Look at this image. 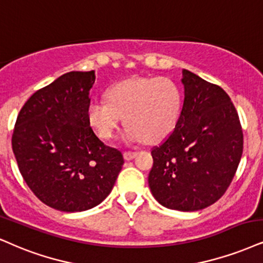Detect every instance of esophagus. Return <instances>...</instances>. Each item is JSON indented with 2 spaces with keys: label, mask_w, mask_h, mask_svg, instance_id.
I'll use <instances>...</instances> for the list:
<instances>
[{
  "label": "esophagus",
  "mask_w": 263,
  "mask_h": 263,
  "mask_svg": "<svg viewBox=\"0 0 263 263\" xmlns=\"http://www.w3.org/2000/svg\"><path fill=\"white\" fill-rule=\"evenodd\" d=\"M135 155H137V152H134V151H124L123 156H124L126 161H129V160H132V158H134Z\"/></svg>",
  "instance_id": "esophagus-1"
}]
</instances>
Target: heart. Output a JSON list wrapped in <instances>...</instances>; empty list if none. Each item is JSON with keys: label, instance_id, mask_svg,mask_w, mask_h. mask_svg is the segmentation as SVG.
<instances>
[{"label": "heart", "instance_id": "heart-1", "mask_svg": "<svg viewBox=\"0 0 263 263\" xmlns=\"http://www.w3.org/2000/svg\"><path fill=\"white\" fill-rule=\"evenodd\" d=\"M183 95L170 77H138L109 87L105 102H92L87 122L102 140L115 137L124 117L125 138L155 144L174 130L180 118Z\"/></svg>", "mask_w": 263, "mask_h": 263}]
</instances>
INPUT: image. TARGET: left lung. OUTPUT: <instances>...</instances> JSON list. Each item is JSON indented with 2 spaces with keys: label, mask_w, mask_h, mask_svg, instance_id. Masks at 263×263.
<instances>
[{
  "label": "left lung",
  "mask_w": 263,
  "mask_h": 263,
  "mask_svg": "<svg viewBox=\"0 0 263 263\" xmlns=\"http://www.w3.org/2000/svg\"><path fill=\"white\" fill-rule=\"evenodd\" d=\"M184 102L174 130L151 150L152 195L162 206L199 211L231 185L242 155L238 112L221 86L183 70Z\"/></svg>",
  "instance_id": "1"
}]
</instances>
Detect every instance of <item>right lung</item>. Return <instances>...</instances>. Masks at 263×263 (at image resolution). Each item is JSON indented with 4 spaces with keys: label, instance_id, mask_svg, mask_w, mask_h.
I'll list each match as a JSON object with an SVG mask.
<instances>
[{
    "label": "right lung",
    "instance_id": "add662e5",
    "mask_svg": "<svg viewBox=\"0 0 263 263\" xmlns=\"http://www.w3.org/2000/svg\"><path fill=\"white\" fill-rule=\"evenodd\" d=\"M95 72H69L32 93L22 107L12 148L23 179L45 205L80 212L102 202L122 170L123 155L87 122Z\"/></svg>",
    "mask_w": 263,
    "mask_h": 263
}]
</instances>
